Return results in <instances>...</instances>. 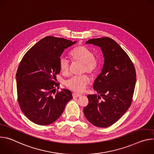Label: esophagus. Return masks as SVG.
<instances>
[{"mask_svg": "<svg viewBox=\"0 0 154 154\" xmlns=\"http://www.w3.org/2000/svg\"><path fill=\"white\" fill-rule=\"evenodd\" d=\"M81 96H82L81 94H79V93H72L73 97H80Z\"/></svg>", "mask_w": 154, "mask_h": 154, "instance_id": "1", "label": "esophagus"}]
</instances>
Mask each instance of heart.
I'll return each instance as SVG.
<instances>
[{"mask_svg": "<svg viewBox=\"0 0 154 154\" xmlns=\"http://www.w3.org/2000/svg\"><path fill=\"white\" fill-rule=\"evenodd\" d=\"M70 56L74 61L83 63L82 72H88L93 74L97 69L99 61L94 56L91 50L83 46H79L70 53ZM59 67L63 74L66 75L70 69L69 61L64 57H61L59 60ZM90 77L86 74L74 76L66 82V85L69 89L78 93L83 92L85 86L90 83Z\"/></svg>", "mask_w": 154, "mask_h": 154, "instance_id": "obj_1", "label": "heart"}]
</instances>
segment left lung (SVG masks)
Wrapping results in <instances>:
<instances>
[{"label": "left lung", "instance_id": "8db88e82", "mask_svg": "<svg viewBox=\"0 0 154 154\" xmlns=\"http://www.w3.org/2000/svg\"><path fill=\"white\" fill-rule=\"evenodd\" d=\"M86 44L100 47L105 60L93 84L99 96H87L89 102L83 112L93 125L105 128L117 122L130 106L136 83L135 68L127 53L110 38L91 39Z\"/></svg>", "mask_w": 154, "mask_h": 154}]
</instances>
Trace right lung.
<instances>
[{
    "label": "right lung",
    "instance_id": "right-lung-1",
    "mask_svg": "<svg viewBox=\"0 0 154 154\" xmlns=\"http://www.w3.org/2000/svg\"><path fill=\"white\" fill-rule=\"evenodd\" d=\"M76 41L49 36L42 38L22 58L16 72L17 101L32 122L40 125L52 124L63 113L72 98L71 91L59 88L56 75L60 72L59 60L64 49Z\"/></svg>",
    "mask_w": 154,
    "mask_h": 154
}]
</instances>
